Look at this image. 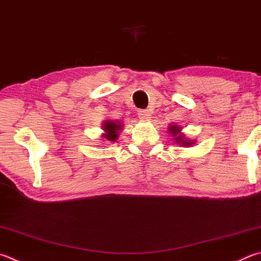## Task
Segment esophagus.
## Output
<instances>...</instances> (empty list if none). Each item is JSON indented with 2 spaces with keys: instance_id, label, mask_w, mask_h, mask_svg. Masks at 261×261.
<instances>
[{
  "instance_id": "34e87169",
  "label": "esophagus",
  "mask_w": 261,
  "mask_h": 261,
  "mask_svg": "<svg viewBox=\"0 0 261 261\" xmlns=\"http://www.w3.org/2000/svg\"><path fill=\"white\" fill-rule=\"evenodd\" d=\"M138 117L140 118L141 121L146 122V121H149V120H150L151 115H150L149 111H147V110H141V111H139V112H138Z\"/></svg>"
}]
</instances>
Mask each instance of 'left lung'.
Returning <instances> with one entry per match:
<instances>
[{
    "instance_id": "8db88e82",
    "label": "left lung",
    "mask_w": 261,
    "mask_h": 261,
    "mask_svg": "<svg viewBox=\"0 0 261 261\" xmlns=\"http://www.w3.org/2000/svg\"><path fill=\"white\" fill-rule=\"evenodd\" d=\"M168 131H169V134L171 135L172 139L174 140V143H176L177 145H180L181 147H192L196 144V140L186 137V135H185L184 132H181L182 127L176 124V123L170 124Z\"/></svg>"
}]
</instances>
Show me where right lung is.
<instances>
[{"mask_svg": "<svg viewBox=\"0 0 261 261\" xmlns=\"http://www.w3.org/2000/svg\"><path fill=\"white\" fill-rule=\"evenodd\" d=\"M123 126L124 124L121 121L117 120H112V118H108V120L102 121L101 123V130H102V140L105 141L103 144L107 143H115L120 137L121 131L123 130Z\"/></svg>", "mask_w": 261, "mask_h": 261, "instance_id": "add662e5", "label": "right lung"}]
</instances>
